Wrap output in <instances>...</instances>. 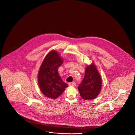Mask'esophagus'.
Returning <instances> with one entry per match:
<instances>
[{"instance_id":"1","label":"esophagus","mask_w":135,"mask_h":135,"mask_svg":"<svg viewBox=\"0 0 135 135\" xmlns=\"http://www.w3.org/2000/svg\"><path fill=\"white\" fill-rule=\"evenodd\" d=\"M68 85L69 86H75L76 85V83L75 82H70V83H69Z\"/></svg>"}]
</instances>
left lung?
Masks as SVG:
<instances>
[{
    "label": "left lung",
    "instance_id": "8db88e82",
    "mask_svg": "<svg viewBox=\"0 0 135 135\" xmlns=\"http://www.w3.org/2000/svg\"><path fill=\"white\" fill-rule=\"evenodd\" d=\"M102 87V79L95 66H87L84 78L78 86L81 97L84 100L95 99L100 93Z\"/></svg>",
    "mask_w": 135,
    "mask_h": 135
}]
</instances>
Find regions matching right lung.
Masks as SVG:
<instances>
[{
	"label": "right lung",
	"mask_w": 135,
	"mask_h": 135,
	"mask_svg": "<svg viewBox=\"0 0 135 135\" xmlns=\"http://www.w3.org/2000/svg\"><path fill=\"white\" fill-rule=\"evenodd\" d=\"M62 62L59 54L53 50L46 55L40 67L38 83L42 93L49 98H57L68 86L58 73V68Z\"/></svg>",
	"instance_id": "obj_1"
}]
</instances>
